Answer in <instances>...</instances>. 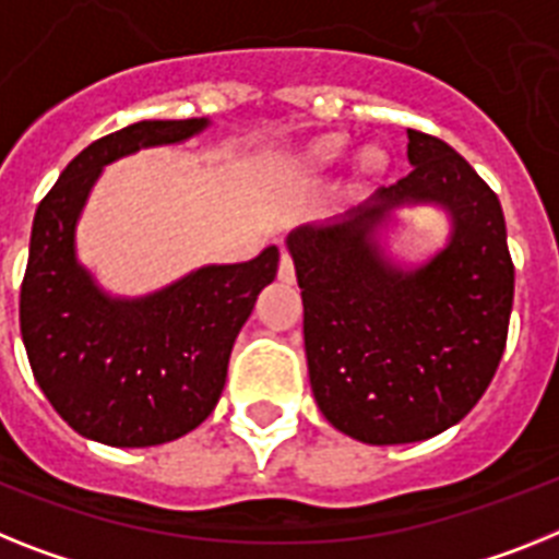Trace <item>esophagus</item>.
<instances>
[{
  "instance_id": "obj_1",
  "label": "esophagus",
  "mask_w": 559,
  "mask_h": 559,
  "mask_svg": "<svg viewBox=\"0 0 559 559\" xmlns=\"http://www.w3.org/2000/svg\"><path fill=\"white\" fill-rule=\"evenodd\" d=\"M278 278L284 281V284H293V281H295V266H293V258H289V252H281Z\"/></svg>"
}]
</instances>
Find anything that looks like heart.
<instances>
[{
  "label": "heart",
  "mask_w": 559,
  "mask_h": 559,
  "mask_svg": "<svg viewBox=\"0 0 559 559\" xmlns=\"http://www.w3.org/2000/svg\"><path fill=\"white\" fill-rule=\"evenodd\" d=\"M344 150H346L344 135H337V133L321 135V139H316V142L307 144V150H304V156H301V164L307 167L309 173H323V170H330V167H335V164L341 162ZM383 167H386V156H383V150L364 147L358 153V164H355V173H358L364 181H369V178L381 176Z\"/></svg>",
  "instance_id": "heart-1"
}]
</instances>
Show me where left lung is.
Returning a JSON list of instances; mask_svg holds the SVG:
<instances>
[{
	"instance_id": "obj_1",
	"label": "left lung",
	"mask_w": 559,
	"mask_h": 559,
	"mask_svg": "<svg viewBox=\"0 0 559 559\" xmlns=\"http://www.w3.org/2000/svg\"><path fill=\"white\" fill-rule=\"evenodd\" d=\"M406 135L409 176L341 218L287 236L318 409L372 447L417 443L461 424L503 358L514 301L491 187L447 142ZM401 206H438L450 218L448 243L424 265L385 250L382 236Z\"/></svg>"
}]
</instances>
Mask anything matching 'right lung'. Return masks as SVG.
<instances>
[{
	"label": "right lung",
	"instance_id": "1",
	"mask_svg": "<svg viewBox=\"0 0 559 559\" xmlns=\"http://www.w3.org/2000/svg\"><path fill=\"white\" fill-rule=\"evenodd\" d=\"M210 119L135 121L84 147L33 215L19 323L33 378L64 424L107 447L170 443L222 397L229 352L278 272L272 243L252 261L207 264L156 293L119 298L76 255V224L107 164L181 144Z\"/></svg>",
	"mask_w": 559,
	"mask_h": 559
}]
</instances>
